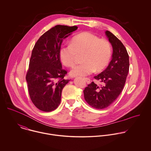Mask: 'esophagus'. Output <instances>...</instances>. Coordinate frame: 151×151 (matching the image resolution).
<instances>
[{
  "label": "esophagus",
  "mask_w": 151,
  "mask_h": 151,
  "mask_svg": "<svg viewBox=\"0 0 151 151\" xmlns=\"http://www.w3.org/2000/svg\"><path fill=\"white\" fill-rule=\"evenodd\" d=\"M84 80L86 81L87 84H90L91 81H90V78H84Z\"/></svg>",
  "instance_id": "esophagus-1"
}]
</instances>
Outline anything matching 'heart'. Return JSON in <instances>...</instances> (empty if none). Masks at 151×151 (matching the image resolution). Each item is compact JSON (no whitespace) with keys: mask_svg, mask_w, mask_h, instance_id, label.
<instances>
[{"mask_svg":"<svg viewBox=\"0 0 151 151\" xmlns=\"http://www.w3.org/2000/svg\"><path fill=\"white\" fill-rule=\"evenodd\" d=\"M83 53V63L74 65L70 71L73 77L86 76L96 69L99 71L105 67L111 58V47L107 40L100 39L89 32H83L74 36L70 44L63 45L59 55L65 65L71 67L75 63L77 54Z\"/></svg>","mask_w":151,"mask_h":151,"instance_id":"b5f03b06","label":"heart"}]
</instances>
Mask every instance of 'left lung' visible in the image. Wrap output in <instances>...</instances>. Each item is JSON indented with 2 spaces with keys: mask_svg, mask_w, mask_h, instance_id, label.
<instances>
[{
  "mask_svg": "<svg viewBox=\"0 0 151 151\" xmlns=\"http://www.w3.org/2000/svg\"><path fill=\"white\" fill-rule=\"evenodd\" d=\"M105 33L112 47V60L104 71L94 77L104 85L100 87L92 82L84 90L85 100L99 109L108 107L118 98L124 87L129 67V55L124 45L109 31Z\"/></svg>",
  "mask_w": 151,
  "mask_h": 151,
  "instance_id": "1",
  "label": "left lung"
}]
</instances>
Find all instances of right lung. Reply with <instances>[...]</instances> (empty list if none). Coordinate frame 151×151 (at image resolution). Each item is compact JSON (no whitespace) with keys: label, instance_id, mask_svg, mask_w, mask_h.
Segmentation results:
<instances>
[{"label":"right lung","instance_id":"right-lung-1","mask_svg":"<svg viewBox=\"0 0 151 151\" xmlns=\"http://www.w3.org/2000/svg\"><path fill=\"white\" fill-rule=\"evenodd\" d=\"M77 29L57 25L45 33L34 46L26 79L30 99L41 111L50 112L60 104L62 90L70 80L64 79L67 71L62 68L59 51L63 39Z\"/></svg>","mask_w":151,"mask_h":151}]
</instances>
